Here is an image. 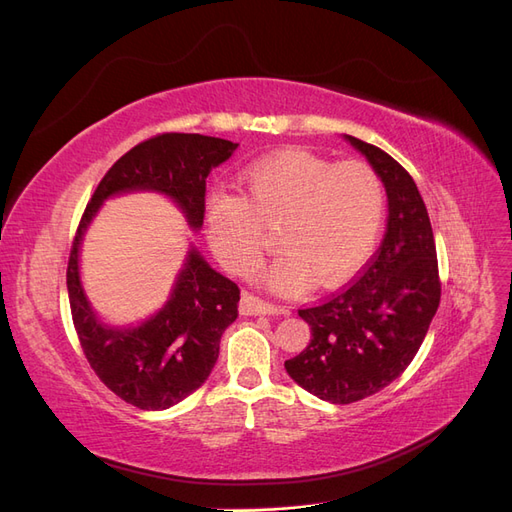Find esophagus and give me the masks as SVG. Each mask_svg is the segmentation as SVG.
Wrapping results in <instances>:
<instances>
[{
	"mask_svg": "<svg viewBox=\"0 0 512 512\" xmlns=\"http://www.w3.org/2000/svg\"><path fill=\"white\" fill-rule=\"evenodd\" d=\"M239 309H241L243 316H273V314H284L286 312V309H282V307L260 301L258 297H254V294H250V292H245L241 297Z\"/></svg>",
	"mask_w": 512,
	"mask_h": 512,
	"instance_id": "obj_1",
	"label": "esophagus"
}]
</instances>
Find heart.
<instances>
[{
    "mask_svg": "<svg viewBox=\"0 0 512 512\" xmlns=\"http://www.w3.org/2000/svg\"><path fill=\"white\" fill-rule=\"evenodd\" d=\"M384 220V185L359 160L333 164L301 149L262 158L241 175V196L211 194L207 237L235 275L254 273L277 230L282 256L267 273L277 292L335 284L374 250Z\"/></svg>",
    "mask_w": 512,
    "mask_h": 512,
    "instance_id": "heart-1",
    "label": "heart"
}]
</instances>
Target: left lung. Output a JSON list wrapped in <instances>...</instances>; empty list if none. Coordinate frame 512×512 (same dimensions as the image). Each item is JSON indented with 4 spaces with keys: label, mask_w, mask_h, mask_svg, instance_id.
Here are the masks:
<instances>
[{
    "label": "left lung",
    "mask_w": 512,
    "mask_h": 512,
    "mask_svg": "<svg viewBox=\"0 0 512 512\" xmlns=\"http://www.w3.org/2000/svg\"><path fill=\"white\" fill-rule=\"evenodd\" d=\"M346 138L380 175L389 222L361 275L299 309L312 339L284 363L305 391L342 406L382 391L404 374L438 312L442 290L436 241L414 179L380 147Z\"/></svg>",
    "instance_id": "left-lung-1"
}]
</instances>
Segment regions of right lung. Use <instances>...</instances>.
<instances>
[{
	"instance_id": "add662e5",
	"label": "right lung",
	"mask_w": 512,
	"mask_h": 512,
	"mask_svg": "<svg viewBox=\"0 0 512 512\" xmlns=\"http://www.w3.org/2000/svg\"><path fill=\"white\" fill-rule=\"evenodd\" d=\"M237 143L164 132L121 156L98 183L81 215L68 258V297L76 335L96 376L117 397L141 410H166L203 384L220 354V337L237 318L239 286L190 252L170 301L136 329H108L91 312L79 280V247L102 200L130 190H158L203 226L207 177Z\"/></svg>"
}]
</instances>
